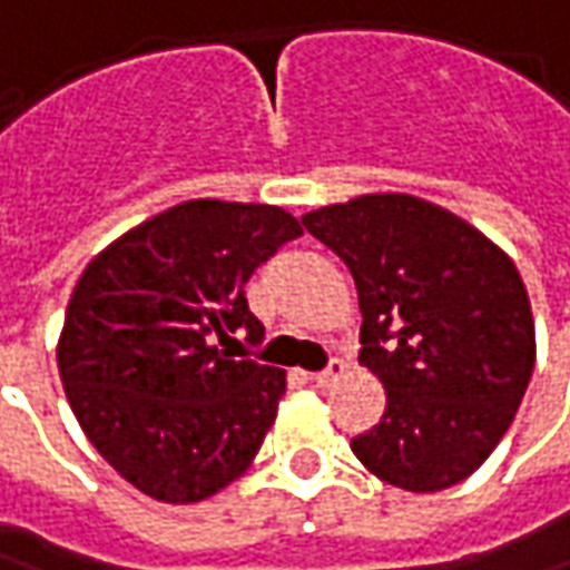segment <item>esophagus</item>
Segmentation results:
<instances>
[{"mask_svg":"<svg viewBox=\"0 0 570 570\" xmlns=\"http://www.w3.org/2000/svg\"><path fill=\"white\" fill-rule=\"evenodd\" d=\"M343 374H346V362H343V358H331L324 371L312 374V383H315V386H334Z\"/></svg>","mask_w":570,"mask_h":570,"instance_id":"esophagus-1","label":"esophagus"}]
</instances>
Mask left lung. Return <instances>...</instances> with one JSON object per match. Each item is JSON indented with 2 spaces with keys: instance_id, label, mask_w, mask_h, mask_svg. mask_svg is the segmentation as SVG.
Returning a JSON list of instances; mask_svg holds the SVG:
<instances>
[{
  "instance_id": "obj_1",
  "label": "left lung",
  "mask_w": 570,
  "mask_h": 570,
  "mask_svg": "<svg viewBox=\"0 0 570 570\" xmlns=\"http://www.w3.org/2000/svg\"><path fill=\"white\" fill-rule=\"evenodd\" d=\"M302 224L331 246L358 289V362L386 409L352 440L374 478L436 493L471 478L524 399L537 340L514 262L443 205L367 193Z\"/></svg>"
}]
</instances>
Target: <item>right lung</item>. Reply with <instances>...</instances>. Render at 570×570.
I'll return each mask as SVG.
<instances>
[{"label": "right lung", "mask_w": 570, "mask_h": 570, "mask_svg": "<svg viewBox=\"0 0 570 570\" xmlns=\"http://www.w3.org/2000/svg\"><path fill=\"white\" fill-rule=\"evenodd\" d=\"M302 236L281 205L189 199L92 258L58 336V374L92 446L139 493L215 497L262 449L286 371L212 340L265 336L243 286Z\"/></svg>", "instance_id": "right-lung-1"}]
</instances>
